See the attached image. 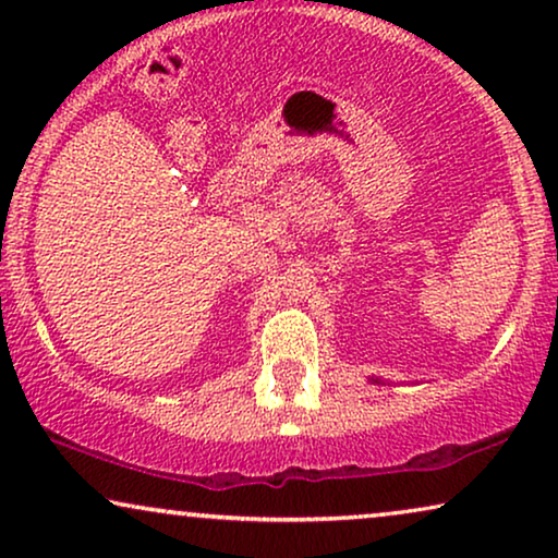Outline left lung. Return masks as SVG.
Segmentation results:
<instances>
[{
  "instance_id": "left-lung-1",
  "label": "left lung",
  "mask_w": 558,
  "mask_h": 558,
  "mask_svg": "<svg viewBox=\"0 0 558 558\" xmlns=\"http://www.w3.org/2000/svg\"><path fill=\"white\" fill-rule=\"evenodd\" d=\"M371 380V384H380V386H384L386 384V380L384 378H368Z\"/></svg>"
}]
</instances>
